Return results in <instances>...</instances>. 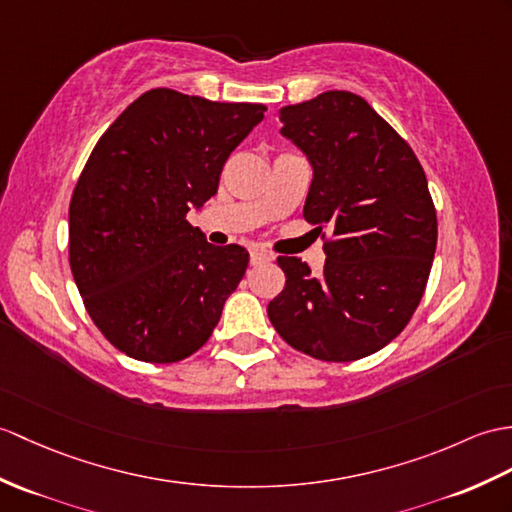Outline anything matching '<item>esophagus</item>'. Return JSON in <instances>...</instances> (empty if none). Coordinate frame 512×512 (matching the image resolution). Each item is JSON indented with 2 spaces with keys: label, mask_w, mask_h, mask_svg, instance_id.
Returning <instances> with one entry per match:
<instances>
[{
  "label": "esophagus",
  "mask_w": 512,
  "mask_h": 512,
  "mask_svg": "<svg viewBox=\"0 0 512 512\" xmlns=\"http://www.w3.org/2000/svg\"><path fill=\"white\" fill-rule=\"evenodd\" d=\"M268 261H272V255L268 251H264V248H253V251H251V266L268 264Z\"/></svg>",
  "instance_id": "obj_1"
}]
</instances>
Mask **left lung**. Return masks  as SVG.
I'll list each match as a JSON object with an SVG mask.
<instances>
[{"label":"left lung","mask_w":512,"mask_h":512,"mask_svg":"<svg viewBox=\"0 0 512 512\" xmlns=\"http://www.w3.org/2000/svg\"><path fill=\"white\" fill-rule=\"evenodd\" d=\"M281 133L314 168L303 218L323 233V275L277 257L285 288L268 303L277 334L305 355L351 362L397 338L421 303L436 209L408 141L364 98L325 91L281 109Z\"/></svg>","instance_id":"left-lung-1"}]
</instances>
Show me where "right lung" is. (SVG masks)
Instances as JSON below:
<instances>
[{"label":"right lung","mask_w":512,"mask_h":512,"mask_svg":"<svg viewBox=\"0 0 512 512\" xmlns=\"http://www.w3.org/2000/svg\"><path fill=\"white\" fill-rule=\"evenodd\" d=\"M264 111L150 89L91 150L69 202V266L95 327L128 358L185 360L218 325L248 253L207 244L187 211L218 192Z\"/></svg>","instance_id":"obj_1"}]
</instances>
